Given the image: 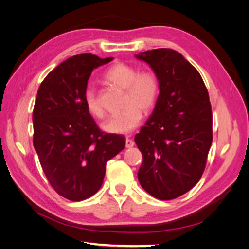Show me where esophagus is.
Masks as SVG:
<instances>
[{"label":"esophagus","instance_id":"34e87169","mask_svg":"<svg viewBox=\"0 0 249 249\" xmlns=\"http://www.w3.org/2000/svg\"><path fill=\"white\" fill-rule=\"evenodd\" d=\"M125 145H126V147H127V149H130V147H133L135 145V142H134V140H131L130 138H126Z\"/></svg>","mask_w":249,"mask_h":249}]
</instances>
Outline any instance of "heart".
I'll use <instances>...</instances> for the list:
<instances>
[{
  "mask_svg": "<svg viewBox=\"0 0 249 249\" xmlns=\"http://www.w3.org/2000/svg\"><path fill=\"white\" fill-rule=\"evenodd\" d=\"M106 80L125 89L124 109L111 116L102 124V128L109 134L125 135L138 127L142 120V111L149 112L155 106L160 93V83L153 71L138 72L133 65L115 63L105 73ZM84 104L89 114L103 118L105 111L99 102L96 91L88 87L84 91Z\"/></svg>",
  "mask_w": 249,
  "mask_h": 249,
  "instance_id": "1",
  "label": "heart"
}]
</instances>
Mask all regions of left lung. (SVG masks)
Instances as JSON below:
<instances>
[{"mask_svg":"<svg viewBox=\"0 0 249 249\" xmlns=\"http://www.w3.org/2000/svg\"><path fill=\"white\" fill-rule=\"evenodd\" d=\"M152 68L160 83L154 110L135 142L143 156L139 183L160 200L187 193L204 171L212 144V108L198 71L172 49L135 54Z\"/></svg>","mask_w":249,"mask_h":249,"instance_id":"1","label":"left lung"}]
</instances>
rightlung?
<instances>
[{"label":"right lung","instance_id":"right-lung-1","mask_svg":"<svg viewBox=\"0 0 249 249\" xmlns=\"http://www.w3.org/2000/svg\"><path fill=\"white\" fill-rule=\"evenodd\" d=\"M112 60L91 53L73 55L49 72L37 91L34 149L51 186L68 200L96 194L106 163L125 147L123 136L98 128L84 104L92 71Z\"/></svg>","mask_w":249,"mask_h":249}]
</instances>
